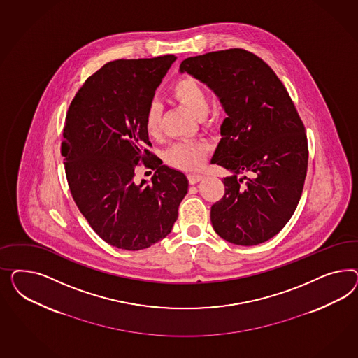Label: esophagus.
<instances>
[{"instance_id":"34e87169","label":"esophagus","mask_w":358,"mask_h":358,"mask_svg":"<svg viewBox=\"0 0 358 358\" xmlns=\"http://www.w3.org/2000/svg\"><path fill=\"white\" fill-rule=\"evenodd\" d=\"M201 180H203V176H201V174H187V181H189V184L194 185L196 182H199Z\"/></svg>"}]
</instances>
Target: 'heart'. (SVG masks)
Masks as SVG:
<instances>
[{
  "mask_svg": "<svg viewBox=\"0 0 358 358\" xmlns=\"http://www.w3.org/2000/svg\"><path fill=\"white\" fill-rule=\"evenodd\" d=\"M174 101L190 110L195 117L205 118L210 108V96L206 87L190 76L177 78L171 87ZM163 108L160 103L151 102L144 113V129L152 138H157L162 132ZM206 143L202 141H178L172 144L165 153L164 160L171 166L181 171H193L199 168L206 159Z\"/></svg>",
  "mask_w": 358,
  "mask_h": 358,
  "instance_id": "b5f03b06",
  "label": "heart"
}]
</instances>
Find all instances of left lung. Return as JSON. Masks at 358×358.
I'll return each mask as SVG.
<instances>
[{"instance_id": "1", "label": "left lung", "mask_w": 358, "mask_h": 358, "mask_svg": "<svg viewBox=\"0 0 358 358\" xmlns=\"http://www.w3.org/2000/svg\"><path fill=\"white\" fill-rule=\"evenodd\" d=\"M180 71L211 87L228 115L211 163L234 174L211 206L213 227L238 245L269 240L293 217L307 173V136L293 99L271 66L243 48L187 57Z\"/></svg>"}]
</instances>
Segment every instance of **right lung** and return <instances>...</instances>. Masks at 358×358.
<instances>
[{
    "instance_id": "add662e5",
    "label": "right lung",
    "mask_w": 358,
    "mask_h": 358,
    "mask_svg": "<svg viewBox=\"0 0 358 358\" xmlns=\"http://www.w3.org/2000/svg\"><path fill=\"white\" fill-rule=\"evenodd\" d=\"M176 56L120 59L87 78L65 117V176L80 213L99 238L139 250L165 238L178 217L187 180L159 163L144 113ZM139 162L155 169L152 184L134 182Z\"/></svg>"
}]
</instances>
